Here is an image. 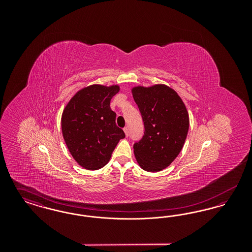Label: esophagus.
I'll list each match as a JSON object with an SVG mask.
<instances>
[{"label":"esophagus","instance_id":"obj_1","mask_svg":"<svg viewBox=\"0 0 252 252\" xmlns=\"http://www.w3.org/2000/svg\"><path fill=\"white\" fill-rule=\"evenodd\" d=\"M124 131H125V134H126V136L127 137V136H128V133H129V131H128V127H127V126H126V127L124 128Z\"/></svg>","mask_w":252,"mask_h":252}]
</instances>
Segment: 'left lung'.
Here are the masks:
<instances>
[{
  "label": "left lung",
  "instance_id": "left-lung-1",
  "mask_svg": "<svg viewBox=\"0 0 252 252\" xmlns=\"http://www.w3.org/2000/svg\"><path fill=\"white\" fill-rule=\"evenodd\" d=\"M144 125L143 139L134 144L140 167L158 172L168 167L180 154L189 130V113L182 99L164 84L131 89Z\"/></svg>",
  "mask_w": 252,
  "mask_h": 252
}]
</instances>
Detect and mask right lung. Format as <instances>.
I'll return each mask as SVG.
<instances>
[{"label": "right lung", "mask_w": 252, "mask_h": 252, "mask_svg": "<svg viewBox=\"0 0 252 252\" xmlns=\"http://www.w3.org/2000/svg\"><path fill=\"white\" fill-rule=\"evenodd\" d=\"M119 91L118 85H90L79 90L63 109L64 141L74 160L87 170L104 167L126 136L116 126V113L109 107Z\"/></svg>", "instance_id": "add662e5"}]
</instances>
